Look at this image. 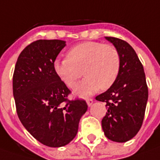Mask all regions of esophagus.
<instances>
[{
	"instance_id": "1",
	"label": "esophagus",
	"mask_w": 160,
	"mask_h": 160,
	"mask_svg": "<svg viewBox=\"0 0 160 160\" xmlns=\"http://www.w3.org/2000/svg\"><path fill=\"white\" fill-rule=\"evenodd\" d=\"M94 102V101H93V99H87V103H88V105L89 107L90 106H92V104Z\"/></svg>"
}]
</instances>
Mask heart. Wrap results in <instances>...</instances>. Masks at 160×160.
Segmentation results:
<instances>
[{
  "mask_svg": "<svg viewBox=\"0 0 160 160\" xmlns=\"http://www.w3.org/2000/svg\"><path fill=\"white\" fill-rule=\"evenodd\" d=\"M120 67V54L115 46L93 41L72 47L66 58L53 63L56 75L69 88H72L82 74L86 75L74 90L81 96L93 94L99 88H109L116 82Z\"/></svg>",
  "mask_w": 160,
  "mask_h": 160,
  "instance_id": "obj_1",
  "label": "heart"
}]
</instances>
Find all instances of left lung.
I'll use <instances>...</instances> for the list:
<instances>
[{"instance_id": "left-lung-1", "label": "left lung", "mask_w": 160, "mask_h": 160, "mask_svg": "<svg viewBox=\"0 0 160 160\" xmlns=\"http://www.w3.org/2000/svg\"><path fill=\"white\" fill-rule=\"evenodd\" d=\"M120 54L121 67L117 80L95 99L106 102L108 112L102 120L104 134L114 142L133 138L144 121L148 88L144 67L134 49L122 39L105 37Z\"/></svg>"}]
</instances>
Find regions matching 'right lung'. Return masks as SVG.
<instances>
[{"label": "right lung", "instance_id": "add662e5", "mask_svg": "<svg viewBox=\"0 0 160 160\" xmlns=\"http://www.w3.org/2000/svg\"><path fill=\"white\" fill-rule=\"evenodd\" d=\"M66 46L62 40H37L17 58L13 94L21 122L32 137L50 147H61L75 138L84 100L69 101L71 91L53 70V63Z\"/></svg>", "mask_w": 160, "mask_h": 160}]
</instances>
